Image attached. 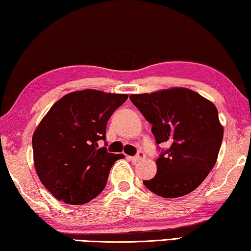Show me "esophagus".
I'll return each instance as SVG.
<instances>
[{
	"label": "esophagus",
	"mask_w": 251,
	"mask_h": 251,
	"mask_svg": "<svg viewBox=\"0 0 251 251\" xmlns=\"http://www.w3.org/2000/svg\"><path fill=\"white\" fill-rule=\"evenodd\" d=\"M145 158V154H144V152H142V151H140L137 153V154L135 155V156H129V160L132 162H138V161H141V160H143Z\"/></svg>",
	"instance_id": "esophagus-1"
}]
</instances>
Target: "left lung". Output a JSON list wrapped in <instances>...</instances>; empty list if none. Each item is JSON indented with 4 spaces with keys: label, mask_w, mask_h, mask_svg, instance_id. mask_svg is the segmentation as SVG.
I'll return each instance as SVG.
<instances>
[{
    "label": "left lung",
    "mask_w": 251,
    "mask_h": 251,
    "mask_svg": "<svg viewBox=\"0 0 251 251\" xmlns=\"http://www.w3.org/2000/svg\"><path fill=\"white\" fill-rule=\"evenodd\" d=\"M129 99L152 125L155 143L169 144L156 160V175L143 184L164 198L192 193L213 169L221 148L223 126L216 107L186 88L132 95Z\"/></svg>",
    "instance_id": "obj_1"
}]
</instances>
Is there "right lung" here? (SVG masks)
Listing matches in <instances>:
<instances>
[{
  "label": "right lung",
  "mask_w": 251,
  "mask_h": 251,
  "mask_svg": "<svg viewBox=\"0 0 251 251\" xmlns=\"http://www.w3.org/2000/svg\"><path fill=\"white\" fill-rule=\"evenodd\" d=\"M127 98L91 89L74 91L40 122L32 136L33 163L42 184L58 201L82 205L102 192L111 167L124 155L98 149V142L106 140L110 116Z\"/></svg>",
  "instance_id": "1"
}]
</instances>
